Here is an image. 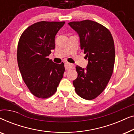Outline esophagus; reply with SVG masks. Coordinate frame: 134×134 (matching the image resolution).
I'll return each mask as SVG.
<instances>
[{"mask_svg":"<svg viewBox=\"0 0 134 134\" xmlns=\"http://www.w3.org/2000/svg\"><path fill=\"white\" fill-rule=\"evenodd\" d=\"M65 66L66 70H69V69H72L74 68V65H72V64L68 63V62H66L65 64Z\"/></svg>","mask_w":134,"mask_h":134,"instance_id":"esophagus-1","label":"esophagus"}]
</instances>
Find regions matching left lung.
Here are the masks:
<instances>
[{"label": "left lung", "instance_id": "obj_1", "mask_svg": "<svg viewBox=\"0 0 134 134\" xmlns=\"http://www.w3.org/2000/svg\"><path fill=\"white\" fill-rule=\"evenodd\" d=\"M68 24L78 34L80 49L88 60L87 68L76 66L78 76L73 81L75 91L82 98L93 99L104 90L112 75L115 59L112 35L104 25L91 20Z\"/></svg>", "mask_w": 134, "mask_h": 134}]
</instances>
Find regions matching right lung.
Wrapping results in <instances>:
<instances>
[{"instance_id": "add662e5", "label": "right lung", "mask_w": 134, "mask_h": 134, "mask_svg": "<svg viewBox=\"0 0 134 134\" xmlns=\"http://www.w3.org/2000/svg\"><path fill=\"white\" fill-rule=\"evenodd\" d=\"M65 22L41 21L27 28L18 45V64L22 77L30 92L45 99L57 91L65 72L64 63L48 58L55 49V37Z\"/></svg>"}]
</instances>
